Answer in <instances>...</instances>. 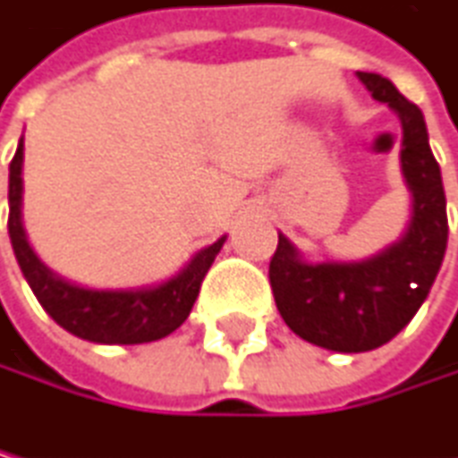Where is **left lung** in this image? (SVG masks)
Here are the masks:
<instances>
[{
    "label": "left lung",
    "mask_w": 458,
    "mask_h": 458,
    "mask_svg": "<svg viewBox=\"0 0 458 458\" xmlns=\"http://www.w3.org/2000/svg\"><path fill=\"white\" fill-rule=\"evenodd\" d=\"M357 76L403 121L399 161L411 190L408 229L377 255L348 263H309L280 234L268 263L275 303L285 326L306 343L340 354H360L394 340L425 303L447 249L445 186L422 110L377 72Z\"/></svg>",
    "instance_id": "obj_1"
}]
</instances>
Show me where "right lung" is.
I'll list each match as a JSON object with an SVG mask.
<instances>
[{
    "instance_id": "right-lung-1",
    "label": "right lung",
    "mask_w": 458,
    "mask_h": 458,
    "mask_svg": "<svg viewBox=\"0 0 458 458\" xmlns=\"http://www.w3.org/2000/svg\"><path fill=\"white\" fill-rule=\"evenodd\" d=\"M21 161L24 147L19 144L11 161V183H7V234H11L13 255L28 285L33 289L42 309L59 323L64 331L76 334L89 343L104 345H138L161 340L173 334L186 317H190L200 283L207 277L215 255L224 246L217 238L212 246L192 255L178 275L158 285H141V289H84L55 272L36 258L21 226Z\"/></svg>"
}]
</instances>
